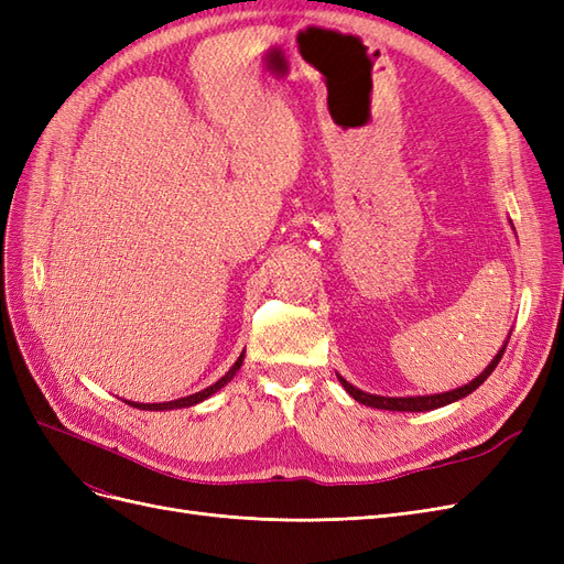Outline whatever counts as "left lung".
I'll use <instances>...</instances> for the list:
<instances>
[{
  "mask_svg": "<svg viewBox=\"0 0 564 564\" xmlns=\"http://www.w3.org/2000/svg\"><path fill=\"white\" fill-rule=\"evenodd\" d=\"M508 344V340H506ZM506 344L503 348L497 352V357H494L491 365L480 373V377H475L470 383L460 386L456 390H449V392H437V395H416V398H383V395H371V392H365L360 388H355L352 383H348L344 377H338L340 386H344L348 390V395L352 400H357L360 404H367V406H373V409H388V412H431V409H437V406H445V404H452L460 398L470 395L473 390L480 388L487 379L489 373L497 369L499 360L503 357V350H506Z\"/></svg>",
  "mask_w": 564,
  "mask_h": 564,
  "instance_id": "obj_1",
  "label": "left lung"
}]
</instances>
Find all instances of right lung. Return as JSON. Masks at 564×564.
Masks as SVG:
<instances>
[{
    "mask_svg": "<svg viewBox=\"0 0 564 564\" xmlns=\"http://www.w3.org/2000/svg\"><path fill=\"white\" fill-rule=\"evenodd\" d=\"M242 362H245V352H242L240 357H237V362L226 371V377H220L214 386H209V388H204V390L195 392V395H187V398L172 400V402H158V404H143V402H129V404H131V406H135V409H148V412H164V409H183V406H193V404H197V402H202V400L212 398L214 392H218V390L224 388L226 383H230V379L235 377L237 369L242 367Z\"/></svg>",
    "mask_w": 564,
    "mask_h": 564,
    "instance_id": "add662e5",
    "label": "right lung"
}]
</instances>
